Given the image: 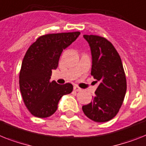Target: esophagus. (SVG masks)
<instances>
[{
    "instance_id": "esophagus-1",
    "label": "esophagus",
    "mask_w": 146,
    "mask_h": 146,
    "mask_svg": "<svg viewBox=\"0 0 146 146\" xmlns=\"http://www.w3.org/2000/svg\"><path fill=\"white\" fill-rule=\"evenodd\" d=\"M74 91H77V92H79V91H81V89H80V87H78V86H74Z\"/></svg>"
}]
</instances>
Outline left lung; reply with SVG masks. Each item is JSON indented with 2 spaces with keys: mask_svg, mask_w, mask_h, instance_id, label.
I'll return each instance as SVG.
<instances>
[{
  "mask_svg": "<svg viewBox=\"0 0 146 146\" xmlns=\"http://www.w3.org/2000/svg\"><path fill=\"white\" fill-rule=\"evenodd\" d=\"M92 54L91 74L98 84L92 102L82 107L96 122H105L118 113L125 98L127 83L121 58L110 42L95 35H84Z\"/></svg>",
  "mask_w": 146,
  "mask_h": 146,
  "instance_id": "8db88e82",
  "label": "left lung"
}]
</instances>
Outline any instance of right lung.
Here are the masks:
<instances>
[{"mask_svg":"<svg viewBox=\"0 0 146 146\" xmlns=\"http://www.w3.org/2000/svg\"><path fill=\"white\" fill-rule=\"evenodd\" d=\"M80 34L72 32L44 35L38 37L25 54L19 74V86L25 105L36 117L53 115L60 98L72 92V84L60 85L50 79L52 70L58 66L62 50Z\"/></svg>","mask_w":146,"mask_h":146,"instance_id":"1","label":"right lung"}]
</instances>
